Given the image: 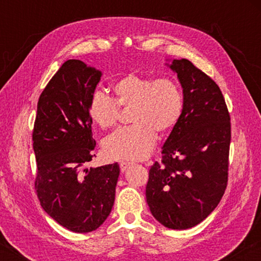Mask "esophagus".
<instances>
[{"instance_id": "esophagus-1", "label": "esophagus", "mask_w": 261, "mask_h": 261, "mask_svg": "<svg viewBox=\"0 0 261 261\" xmlns=\"http://www.w3.org/2000/svg\"><path fill=\"white\" fill-rule=\"evenodd\" d=\"M130 166H131L130 162H120V168H121L122 173H124V171H125Z\"/></svg>"}]
</instances>
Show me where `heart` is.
I'll list each match as a JSON object with an SVG mask.
<instances>
[{
  "instance_id": "obj_1",
  "label": "heart",
  "mask_w": 261,
  "mask_h": 261,
  "mask_svg": "<svg viewBox=\"0 0 261 261\" xmlns=\"http://www.w3.org/2000/svg\"><path fill=\"white\" fill-rule=\"evenodd\" d=\"M114 99L95 92L88 103L92 121L102 129L116 125L120 108H131L134 125L108 136L103 141L106 155L114 160H141L156 141V132L167 134L177 124L183 112V94L170 78L129 73L113 85Z\"/></svg>"
}]
</instances>
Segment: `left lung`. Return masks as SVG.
Listing matches in <instances>:
<instances>
[{
  "mask_svg": "<svg viewBox=\"0 0 261 261\" xmlns=\"http://www.w3.org/2000/svg\"><path fill=\"white\" fill-rule=\"evenodd\" d=\"M183 90V112L149 169L146 201L162 226L176 230L204 221L228 182L230 116L221 90L189 60H167Z\"/></svg>",
  "mask_w": 261,
  "mask_h": 261,
  "instance_id": "left-lung-1",
  "label": "left lung"
}]
</instances>
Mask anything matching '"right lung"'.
I'll return each instance as SVG.
<instances>
[{
  "instance_id": "1",
  "label": "right lung",
  "mask_w": 261,
  "mask_h": 261,
  "mask_svg": "<svg viewBox=\"0 0 261 261\" xmlns=\"http://www.w3.org/2000/svg\"><path fill=\"white\" fill-rule=\"evenodd\" d=\"M102 72L79 60L64 62L38 101L32 135L35 189L42 208L73 232L98 229L112 212L116 163L86 167L95 140L88 103Z\"/></svg>"
}]
</instances>
